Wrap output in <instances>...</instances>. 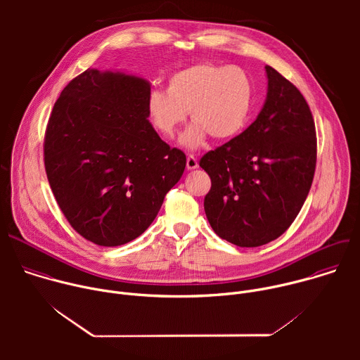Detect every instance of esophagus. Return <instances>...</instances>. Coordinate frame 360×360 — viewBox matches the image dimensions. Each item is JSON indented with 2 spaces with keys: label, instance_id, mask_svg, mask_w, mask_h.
<instances>
[{
  "label": "esophagus",
  "instance_id": "esophagus-1",
  "mask_svg": "<svg viewBox=\"0 0 360 360\" xmlns=\"http://www.w3.org/2000/svg\"><path fill=\"white\" fill-rule=\"evenodd\" d=\"M186 168H188L189 171L198 168V160H196L193 155H188V158H186Z\"/></svg>",
  "mask_w": 360,
  "mask_h": 360
}]
</instances>
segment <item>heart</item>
Listing matches in <instances>:
<instances>
[{
    "label": "heart",
    "instance_id": "obj_1",
    "mask_svg": "<svg viewBox=\"0 0 360 360\" xmlns=\"http://www.w3.org/2000/svg\"><path fill=\"white\" fill-rule=\"evenodd\" d=\"M253 98L249 75L235 65L195 64L174 72L167 91L153 89L148 98V114L155 129L171 138L189 111L195 122L181 136L186 148H198L210 134L229 139L246 125Z\"/></svg>",
    "mask_w": 360,
    "mask_h": 360
}]
</instances>
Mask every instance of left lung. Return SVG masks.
Listing matches in <instances>:
<instances>
[{
    "label": "left lung",
    "mask_w": 360,
    "mask_h": 360,
    "mask_svg": "<svg viewBox=\"0 0 360 360\" xmlns=\"http://www.w3.org/2000/svg\"><path fill=\"white\" fill-rule=\"evenodd\" d=\"M262 111L242 134L210 150L203 208L215 233L240 248L279 238L309 193L316 168L315 121L300 91L266 65Z\"/></svg>",
    "instance_id": "1"
}]
</instances>
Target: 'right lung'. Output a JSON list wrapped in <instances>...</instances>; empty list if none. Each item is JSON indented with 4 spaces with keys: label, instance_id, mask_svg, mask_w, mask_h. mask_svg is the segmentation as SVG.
<instances>
[{
    "label": "right lung",
    "instance_id": "add662e5",
    "mask_svg": "<svg viewBox=\"0 0 360 360\" xmlns=\"http://www.w3.org/2000/svg\"><path fill=\"white\" fill-rule=\"evenodd\" d=\"M150 85L88 68L63 89L48 120L44 164L70 225L99 246L142 235L181 179L186 157L148 121Z\"/></svg>",
    "mask_w": 360,
    "mask_h": 360
}]
</instances>
